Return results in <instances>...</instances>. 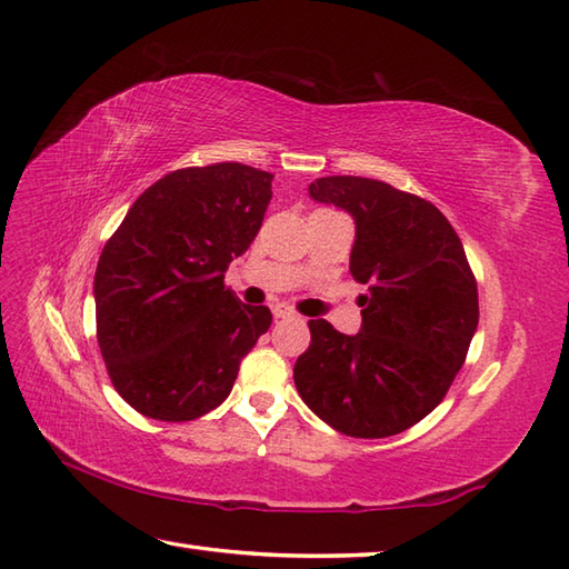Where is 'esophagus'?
<instances>
[{
  "label": "esophagus",
  "mask_w": 569,
  "mask_h": 569,
  "mask_svg": "<svg viewBox=\"0 0 569 569\" xmlns=\"http://www.w3.org/2000/svg\"><path fill=\"white\" fill-rule=\"evenodd\" d=\"M296 312H293V308H288L286 303H276L273 306V318L276 320H286V318H293Z\"/></svg>",
  "instance_id": "obj_1"
}]
</instances>
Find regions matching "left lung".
Here are the masks:
<instances>
[{
	"mask_svg": "<svg viewBox=\"0 0 569 569\" xmlns=\"http://www.w3.org/2000/svg\"><path fill=\"white\" fill-rule=\"evenodd\" d=\"M310 198L355 217L349 273L361 330L310 320V347L293 379L300 398L349 438H389L438 406L462 369L479 322L477 278L447 217L383 180L328 176Z\"/></svg>",
	"mask_w": 569,
	"mask_h": 569,
	"instance_id": "obj_1",
	"label": "left lung"
}]
</instances>
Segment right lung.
Instances as JSON below:
<instances>
[{
  "instance_id": "obj_1",
  "label": "right lung",
  "mask_w": 569,
  "mask_h": 569,
  "mask_svg": "<svg viewBox=\"0 0 569 569\" xmlns=\"http://www.w3.org/2000/svg\"><path fill=\"white\" fill-rule=\"evenodd\" d=\"M273 176L244 163L156 180L107 239L94 271L98 345L112 386L141 416L196 420L229 396L271 310L224 286L259 234Z\"/></svg>"
}]
</instances>
